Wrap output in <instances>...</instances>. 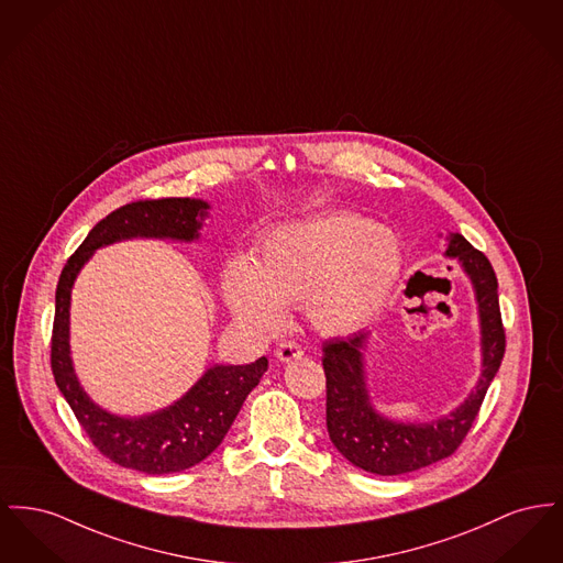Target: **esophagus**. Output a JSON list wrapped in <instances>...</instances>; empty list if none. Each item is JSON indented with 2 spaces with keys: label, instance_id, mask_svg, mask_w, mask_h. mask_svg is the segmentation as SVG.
I'll use <instances>...</instances> for the list:
<instances>
[{
  "label": "esophagus",
  "instance_id": "34e87169",
  "mask_svg": "<svg viewBox=\"0 0 563 563\" xmlns=\"http://www.w3.org/2000/svg\"><path fill=\"white\" fill-rule=\"evenodd\" d=\"M303 355V351H301V346H299L298 342H280L278 346H276V360L278 362H294V360H299Z\"/></svg>",
  "mask_w": 563,
  "mask_h": 563
}]
</instances>
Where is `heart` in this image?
Wrapping results in <instances>:
<instances>
[{
  "mask_svg": "<svg viewBox=\"0 0 563 563\" xmlns=\"http://www.w3.org/2000/svg\"><path fill=\"white\" fill-rule=\"evenodd\" d=\"M404 265L396 233L372 219L331 210L269 233L255 265L232 262L223 296L249 330L274 333L285 306H301L323 333H351L369 323L391 296Z\"/></svg>",
  "mask_w": 563,
  "mask_h": 563,
  "instance_id": "obj_1",
  "label": "heart"
}]
</instances>
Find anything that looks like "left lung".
Here are the masks:
<instances>
[{
    "mask_svg": "<svg viewBox=\"0 0 563 563\" xmlns=\"http://www.w3.org/2000/svg\"><path fill=\"white\" fill-rule=\"evenodd\" d=\"M446 255L460 260L463 272L472 280L483 333V374L474 391L451 415L431 423H397L385 419L372 408L365 389L362 349L367 333L357 331L346 340L323 344L331 442L349 462L365 472L396 476L451 457L478 417L481 404L504 360L506 333L494 267L462 233L449 235Z\"/></svg>",
    "mask_w": 563,
    "mask_h": 563,
    "instance_id": "left-lung-1",
    "label": "left lung"
}]
</instances>
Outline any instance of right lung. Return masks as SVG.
Segmentation results:
<instances>
[{"instance_id":"obj_1","label":"right lung","mask_w":563,"mask_h":563,"mask_svg":"<svg viewBox=\"0 0 563 563\" xmlns=\"http://www.w3.org/2000/svg\"><path fill=\"white\" fill-rule=\"evenodd\" d=\"M208 203L201 199H140L110 212L67 260L55 294L51 367L80 428L110 462L144 474L183 472L206 460L225 438L246 396L260 385L267 360L249 365H212L198 383L159 412L125 419L101 410L74 374L69 360V296L80 267L96 249L128 238L196 240Z\"/></svg>"}]
</instances>
